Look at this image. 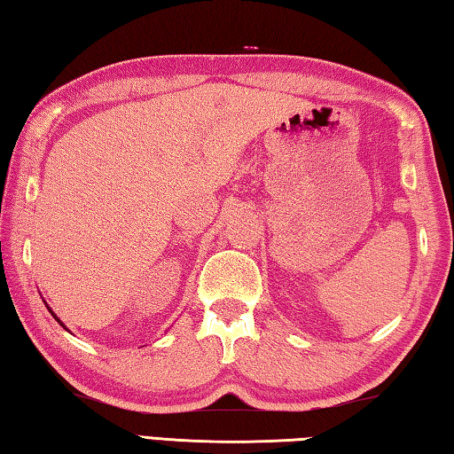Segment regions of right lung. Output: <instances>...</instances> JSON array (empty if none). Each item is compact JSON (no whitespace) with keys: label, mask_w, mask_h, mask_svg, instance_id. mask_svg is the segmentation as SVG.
<instances>
[{"label":"right lung","mask_w":454,"mask_h":454,"mask_svg":"<svg viewBox=\"0 0 454 454\" xmlns=\"http://www.w3.org/2000/svg\"><path fill=\"white\" fill-rule=\"evenodd\" d=\"M43 301H44V300H43ZM44 305H46V303H44ZM46 309H49V311H51V313H52V317H54V319H57V321H59V323H60V325H62V327H64V329H67V331H68V327H67V325H64V323H62V321H60V319H59V317H57V313H54V311H52V309H51V308H49V305H46Z\"/></svg>","instance_id":"add662e5"}]
</instances>
